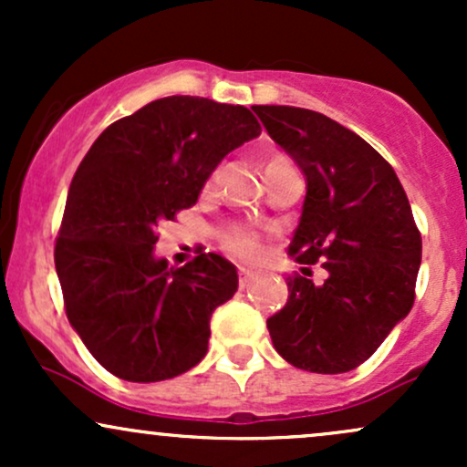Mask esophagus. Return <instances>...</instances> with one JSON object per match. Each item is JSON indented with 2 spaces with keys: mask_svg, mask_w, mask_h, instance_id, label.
<instances>
[{
  "mask_svg": "<svg viewBox=\"0 0 467 467\" xmlns=\"http://www.w3.org/2000/svg\"><path fill=\"white\" fill-rule=\"evenodd\" d=\"M239 287H248L252 283V278H254V272L248 270V267H239Z\"/></svg>",
  "mask_w": 467,
  "mask_h": 467,
  "instance_id": "obj_1",
  "label": "esophagus"
}]
</instances>
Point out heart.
<instances>
[{
  "label": "heart",
  "mask_w": 467,
  "mask_h": 467,
  "mask_svg": "<svg viewBox=\"0 0 467 467\" xmlns=\"http://www.w3.org/2000/svg\"><path fill=\"white\" fill-rule=\"evenodd\" d=\"M278 160H285L281 155H275V158L267 160L265 169L270 164L278 162ZM217 184V171H213L208 175L206 184H203V192H211ZM219 245L226 254L234 256V259L241 261H256L264 256V234L256 228L248 226V223H230L223 230H219Z\"/></svg>",
  "instance_id": "b5f03b06"
}]
</instances>
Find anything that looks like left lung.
<instances>
[{"label": "left lung", "mask_w": 467, "mask_h": 467, "mask_svg": "<svg viewBox=\"0 0 467 467\" xmlns=\"http://www.w3.org/2000/svg\"><path fill=\"white\" fill-rule=\"evenodd\" d=\"M267 133L307 178L289 256V296L267 318L275 349L312 373H347L378 351L410 312L421 234L393 166L367 140L318 111L254 105ZM327 270L314 286L311 265Z\"/></svg>", "instance_id": "left-lung-1"}]
</instances>
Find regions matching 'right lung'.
I'll return each instance as SVG.
<instances>
[{
	"label": "right lung",
	"instance_id": "1",
	"mask_svg": "<svg viewBox=\"0 0 467 467\" xmlns=\"http://www.w3.org/2000/svg\"><path fill=\"white\" fill-rule=\"evenodd\" d=\"M259 133L248 107L166 96L111 122L78 164L55 265L69 325L116 378L160 382L206 356L237 270L213 252L169 267L153 256L155 228L195 206L215 166Z\"/></svg>",
	"mask_w": 467,
	"mask_h": 467
}]
</instances>
